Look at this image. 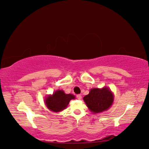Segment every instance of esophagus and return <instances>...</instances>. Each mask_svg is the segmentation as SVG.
<instances>
[{"instance_id":"obj_1","label":"esophagus","mask_w":149,"mask_h":149,"mask_svg":"<svg viewBox=\"0 0 149 149\" xmlns=\"http://www.w3.org/2000/svg\"><path fill=\"white\" fill-rule=\"evenodd\" d=\"M77 98L78 99V100H81V96L80 94H78V95H77Z\"/></svg>"}]
</instances>
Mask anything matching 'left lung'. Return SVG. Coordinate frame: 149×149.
Returning <instances> with one entry per match:
<instances>
[{"mask_svg":"<svg viewBox=\"0 0 149 149\" xmlns=\"http://www.w3.org/2000/svg\"><path fill=\"white\" fill-rule=\"evenodd\" d=\"M114 96L109 88H94L90 90L88 95L83 97L84 102L93 114L108 110L112 105Z\"/></svg>","mask_w":149,"mask_h":149,"instance_id":"1","label":"left lung"}]
</instances>
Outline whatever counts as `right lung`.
<instances>
[{
    "label": "right lung",
    "instance_id": "obj_1",
    "mask_svg": "<svg viewBox=\"0 0 149 149\" xmlns=\"http://www.w3.org/2000/svg\"><path fill=\"white\" fill-rule=\"evenodd\" d=\"M75 99L74 95L65 94L63 90H58L45 97L44 102L50 111L59 112L66 109L71 100Z\"/></svg>",
    "mask_w": 149,
    "mask_h": 149
}]
</instances>
